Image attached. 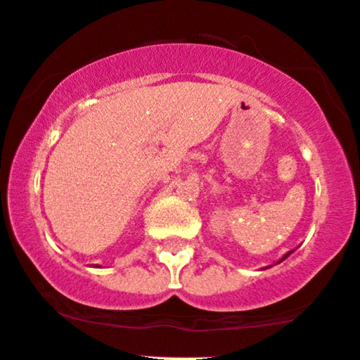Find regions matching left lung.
<instances>
[{"instance_id": "obj_1", "label": "left lung", "mask_w": 360, "mask_h": 360, "mask_svg": "<svg viewBox=\"0 0 360 360\" xmlns=\"http://www.w3.org/2000/svg\"><path fill=\"white\" fill-rule=\"evenodd\" d=\"M285 257H288V254H285V256H284V257H282V259H285Z\"/></svg>"}]
</instances>
